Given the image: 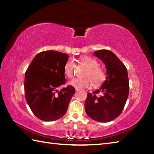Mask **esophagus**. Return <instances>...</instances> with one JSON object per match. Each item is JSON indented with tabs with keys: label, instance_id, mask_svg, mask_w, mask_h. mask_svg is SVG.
I'll list each match as a JSON object with an SVG mask.
<instances>
[{
	"label": "esophagus",
	"instance_id": "esophagus-1",
	"mask_svg": "<svg viewBox=\"0 0 154 154\" xmlns=\"http://www.w3.org/2000/svg\"><path fill=\"white\" fill-rule=\"evenodd\" d=\"M75 91H79V90H80L79 88H77V87H75Z\"/></svg>",
	"mask_w": 154,
	"mask_h": 154
}]
</instances>
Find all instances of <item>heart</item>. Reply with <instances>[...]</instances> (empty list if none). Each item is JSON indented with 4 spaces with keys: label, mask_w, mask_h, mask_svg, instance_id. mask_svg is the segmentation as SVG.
I'll list each match as a JSON object with an SVG mask.
<instances>
[{
    "label": "heart",
    "mask_w": 154,
    "mask_h": 154,
    "mask_svg": "<svg viewBox=\"0 0 154 154\" xmlns=\"http://www.w3.org/2000/svg\"><path fill=\"white\" fill-rule=\"evenodd\" d=\"M81 63L87 67L85 73V78H75L69 81L70 85L77 88H89L92 86L98 85L105 79V71L103 68L98 66V61L93 57L90 56H82L79 58ZM75 63L71 60H68L64 65V73L68 78H71L74 73ZM93 83H92V82Z\"/></svg>",
    "instance_id": "1"
}]
</instances>
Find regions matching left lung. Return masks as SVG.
Segmentation results:
<instances>
[{"label":"left lung","mask_w":154,"mask_h":154,"mask_svg":"<svg viewBox=\"0 0 154 154\" xmlns=\"http://www.w3.org/2000/svg\"><path fill=\"white\" fill-rule=\"evenodd\" d=\"M106 69V77L99 89L87 94L85 103L86 113L91 119L100 122L115 119L122 112L129 94L127 69L113 52L101 50L94 51ZM101 92L102 96L96 94Z\"/></svg>","instance_id":"left-lung-1"}]
</instances>
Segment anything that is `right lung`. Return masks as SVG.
<instances>
[{"label": "right lung", "mask_w": 154, "mask_h": 154, "mask_svg": "<svg viewBox=\"0 0 154 154\" xmlns=\"http://www.w3.org/2000/svg\"><path fill=\"white\" fill-rule=\"evenodd\" d=\"M69 55L54 50L37 54L25 73L24 91L34 115L45 122L60 119L66 113L75 88H56L65 83L64 65Z\"/></svg>", "instance_id": "1"}]
</instances>
